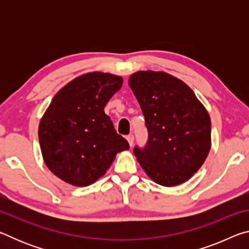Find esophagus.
Wrapping results in <instances>:
<instances>
[{"label":"esophagus","instance_id":"34e87169","mask_svg":"<svg viewBox=\"0 0 249 249\" xmlns=\"http://www.w3.org/2000/svg\"><path fill=\"white\" fill-rule=\"evenodd\" d=\"M126 140H127V142H128V144H129V146L132 147L133 146V144H134V135H128L127 137H126Z\"/></svg>","mask_w":249,"mask_h":249}]
</instances>
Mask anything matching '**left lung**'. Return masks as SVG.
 <instances>
[{
    "label": "left lung",
    "mask_w": 249,
    "mask_h": 249,
    "mask_svg": "<svg viewBox=\"0 0 249 249\" xmlns=\"http://www.w3.org/2000/svg\"><path fill=\"white\" fill-rule=\"evenodd\" d=\"M128 84L148 130L134 155L149 178L163 187L185 182L203 165L211 148L209 113L190 88L161 71H138Z\"/></svg>",
    "instance_id": "left-lung-1"
}]
</instances>
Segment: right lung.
<instances>
[{"mask_svg":"<svg viewBox=\"0 0 249 249\" xmlns=\"http://www.w3.org/2000/svg\"><path fill=\"white\" fill-rule=\"evenodd\" d=\"M123 79L89 72L73 79L53 96L41 117L38 138L44 161L58 178L75 187L94 183L112 165L127 141L104 113Z\"/></svg>","mask_w":249,"mask_h":249,"instance_id":"add662e5","label":"right lung"}]
</instances>
